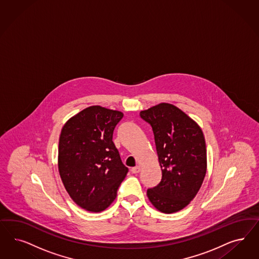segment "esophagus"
Returning <instances> with one entry per match:
<instances>
[{
	"label": "esophagus",
	"instance_id": "obj_1",
	"mask_svg": "<svg viewBox=\"0 0 259 259\" xmlns=\"http://www.w3.org/2000/svg\"><path fill=\"white\" fill-rule=\"evenodd\" d=\"M131 170H132L133 174H138L141 170V167H139V166H136V167H133Z\"/></svg>",
	"mask_w": 259,
	"mask_h": 259
}]
</instances>
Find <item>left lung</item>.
<instances>
[{
  "label": "left lung",
  "instance_id": "8db88e82",
  "mask_svg": "<svg viewBox=\"0 0 259 259\" xmlns=\"http://www.w3.org/2000/svg\"><path fill=\"white\" fill-rule=\"evenodd\" d=\"M150 123L162 169L160 183L147 191L150 203L164 213L183 209L195 197L207 172L206 142L200 125L172 104L142 110Z\"/></svg>",
  "mask_w": 259,
  "mask_h": 259
}]
</instances>
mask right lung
<instances>
[{
	"label": "right lung",
	"mask_w": 259,
	"mask_h": 259,
	"mask_svg": "<svg viewBox=\"0 0 259 259\" xmlns=\"http://www.w3.org/2000/svg\"><path fill=\"white\" fill-rule=\"evenodd\" d=\"M124 113L92 106L69 118L62 127L58 169L70 198L85 210L101 212L116 198L128 168L112 141Z\"/></svg>",
	"instance_id": "obj_1"
}]
</instances>
